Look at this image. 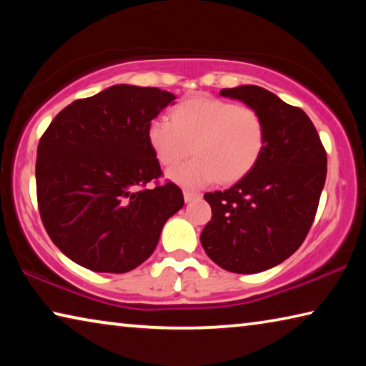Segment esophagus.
Here are the masks:
<instances>
[{"label": "esophagus", "instance_id": "34e87169", "mask_svg": "<svg viewBox=\"0 0 366 366\" xmlns=\"http://www.w3.org/2000/svg\"><path fill=\"white\" fill-rule=\"evenodd\" d=\"M198 198H200V194H197V192H190V190H185L184 192L185 203H190V202H194V200H198Z\"/></svg>", "mask_w": 366, "mask_h": 366}]
</instances>
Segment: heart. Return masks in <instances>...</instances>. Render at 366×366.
I'll return each instance as SVG.
<instances>
[{"label": "heart", "mask_w": 366, "mask_h": 366, "mask_svg": "<svg viewBox=\"0 0 366 366\" xmlns=\"http://www.w3.org/2000/svg\"><path fill=\"white\" fill-rule=\"evenodd\" d=\"M158 117L147 129L154 157L174 166L194 152L195 158L168 171V179L185 189L216 182L231 184L255 168L266 145L262 114L218 98H190Z\"/></svg>", "instance_id": "obj_1"}]
</instances>
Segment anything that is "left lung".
Wrapping results in <instances>:
<instances>
[{
    "mask_svg": "<svg viewBox=\"0 0 366 366\" xmlns=\"http://www.w3.org/2000/svg\"><path fill=\"white\" fill-rule=\"evenodd\" d=\"M262 114L266 145L249 174L209 192L212 221L200 235L222 269L253 274L282 263L302 245L326 181V152L310 117L257 85L222 89Z\"/></svg>",
    "mask_w": 366,
    "mask_h": 366,
    "instance_id": "obj_1",
    "label": "left lung"
}]
</instances>
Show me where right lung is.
I'll return each instance as SVG.
<instances>
[{
	"mask_svg": "<svg viewBox=\"0 0 366 366\" xmlns=\"http://www.w3.org/2000/svg\"><path fill=\"white\" fill-rule=\"evenodd\" d=\"M171 92L119 84L61 111L36 150V198L54 245L97 272H127L157 249L161 229L184 207L161 176L147 129Z\"/></svg>",
	"mask_w": 366,
	"mask_h": 366,
	"instance_id": "obj_1",
	"label": "right lung"
}]
</instances>
